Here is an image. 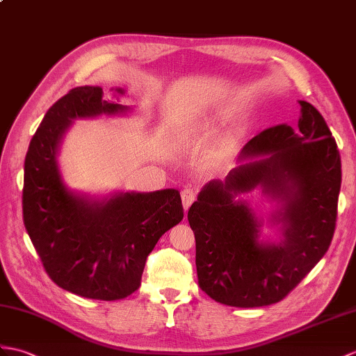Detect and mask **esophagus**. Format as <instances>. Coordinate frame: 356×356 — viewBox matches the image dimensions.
<instances>
[{
    "mask_svg": "<svg viewBox=\"0 0 356 356\" xmlns=\"http://www.w3.org/2000/svg\"><path fill=\"white\" fill-rule=\"evenodd\" d=\"M195 200V191L191 186H186L184 191H181V203H184V209L188 211L189 206H191Z\"/></svg>",
    "mask_w": 356,
    "mask_h": 356,
    "instance_id": "1",
    "label": "esophagus"
}]
</instances>
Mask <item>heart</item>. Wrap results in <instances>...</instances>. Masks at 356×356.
Segmentation results:
<instances>
[{
  "instance_id": "obj_1",
  "label": "heart",
  "mask_w": 356,
  "mask_h": 356,
  "mask_svg": "<svg viewBox=\"0 0 356 356\" xmlns=\"http://www.w3.org/2000/svg\"><path fill=\"white\" fill-rule=\"evenodd\" d=\"M213 122H216V117H213L212 113H197L191 120H188L184 126H181L179 136L184 140L195 139L198 136H202L203 134H206V131L213 126ZM226 148H227V143H222L217 147V150L213 154H216L217 158H220V156L225 154Z\"/></svg>"
}]
</instances>
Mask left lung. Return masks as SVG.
<instances>
[{
	"label": "left lung",
	"instance_id": "1",
	"mask_svg": "<svg viewBox=\"0 0 356 356\" xmlns=\"http://www.w3.org/2000/svg\"><path fill=\"white\" fill-rule=\"evenodd\" d=\"M300 117L264 130L239 152L225 180L208 181L188 211L198 284L236 308L277 303L323 258L332 241L341 161L326 121L299 100ZM259 188L267 219L243 198ZM273 229L268 237L263 225Z\"/></svg>",
	"mask_w": 356,
	"mask_h": 356
}]
</instances>
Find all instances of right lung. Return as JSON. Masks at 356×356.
<instances>
[{"label": "right lung", "mask_w": 356, "mask_h": 356, "mask_svg": "<svg viewBox=\"0 0 356 356\" xmlns=\"http://www.w3.org/2000/svg\"><path fill=\"white\" fill-rule=\"evenodd\" d=\"M71 89L49 107L24 162V225L48 276L86 299L118 300L136 291L147 256L159 238L184 218L175 188L153 193L113 191L95 195L65 184L59 153L76 120L129 115L122 88Z\"/></svg>", "instance_id": "obj_1"}]
</instances>
